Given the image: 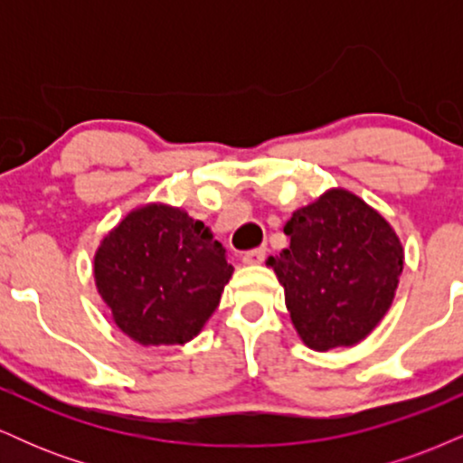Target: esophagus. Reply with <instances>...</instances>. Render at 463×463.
Returning <instances> with one entry per match:
<instances>
[{"label": "esophagus", "instance_id": "obj_1", "mask_svg": "<svg viewBox=\"0 0 463 463\" xmlns=\"http://www.w3.org/2000/svg\"><path fill=\"white\" fill-rule=\"evenodd\" d=\"M241 261L246 265H259L265 261V246L263 248H254L248 250V252L241 254Z\"/></svg>", "mask_w": 463, "mask_h": 463}]
</instances>
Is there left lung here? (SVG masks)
Returning a JSON list of instances; mask_svg holds the SVG:
<instances>
[{
    "mask_svg": "<svg viewBox=\"0 0 463 463\" xmlns=\"http://www.w3.org/2000/svg\"><path fill=\"white\" fill-rule=\"evenodd\" d=\"M285 235L289 248L265 263L305 346L326 353L368 337L390 311L405 263L390 222L353 191L333 187L294 211Z\"/></svg>",
    "mask_w": 463,
    "mask_h": 463,
    "instance_id": "8db88e82",
    "label": "left lung"
}]
</instances>
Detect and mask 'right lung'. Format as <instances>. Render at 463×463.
<instances>
[{
  "label": "right lung",
  "mask_w": 463,
  "mask_h": 463,
  "mask_svg": "<svg viewBox=\"0 0 463 463\" xmlns=\"http://www.w3.org/2000/svg\"><path fill=\"white\" fill-rule=\"evenodd\" d=\"M226 248L180 206L147 202L109 231L93 279L121 333L141 346H183L220 307Z\"/></svg>",
  "instance_id": "right-lung-1"
}]
</instances>
